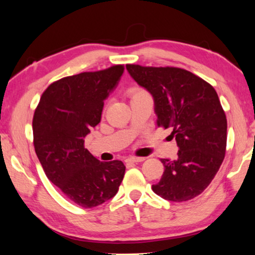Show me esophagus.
Returning a JSON list of instances; mask_svg holds the SVG:
<instances>
[{"label": "esophagus", "mask_w": 255, "mask_h": 255, "mask_svg": "<svg viewBox=\"0 0 255 255\" xmlns=\"http://www.w3.org/2000/svg\"><path fill=\"white\" fill-rule=\"evenodd\" d=\"M145 158L143 156H130V158H128L126 161L129 162V163H137V162H142L144 161Z\"/></svg>", "instance_id": "1"}]
</instances>
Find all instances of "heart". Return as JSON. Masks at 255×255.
I'll return each mask as SVG.
<instances>
[{
	"mask_svg": "<svg viewBox=\"0 0 255 255\" xmlns=\"http://www.w3.org/2000/svg\"><path fill=\"white\" fill-rule=\"evenodd\" d=\"M127 93H128V96L130 97L131 100H133V99H136V97L148 94V92L145 91L144 89L140 88V86H132V88H130V89L128 90Z\"/></svg>",
	"mask_w": 255,
	"mask_h": 255,
	"instance_id": "obj_1",
	"label": "heart"
}]
</instances>
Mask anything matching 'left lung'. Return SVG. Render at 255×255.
Segmentation results:
<instances>
[{
	"mask_svg": "<svg viewBox=\"0 0 255 255\" xmlns=\"http://www.w3.org/2000/svg\"><path fill=\"white\" fill-rule=\"evenodd\" d=\"M154 99L156 125L173 131L176 160L161 159L164 172L152 191L171 202L202 194L217 174L227 147V118L217 92L196 74L175 67L126 64Z\"/></svg>",
	"mask_w": 255,
	"mask_h": 255,
	"instance_id": "8db88e82",
	"label": "left lung"
}]
</instances>
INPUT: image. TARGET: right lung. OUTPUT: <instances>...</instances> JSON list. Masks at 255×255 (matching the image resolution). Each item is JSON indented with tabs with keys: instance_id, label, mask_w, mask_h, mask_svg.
I'll return each instance as SVG.
<instances>
[{
	"instance_id": "obj_1",
	"label": "right lung",
	"mask_w": 255,
	"mask_h": 255,
	"mask_svg": "<svg viewBox=\"0 0 255 255\" xmlns=\"http://www.w3.org/2000/svg\"><path fill=\"white\" fill-rule=\"evenodd\" d=\"M124 69L116 64L55 81L42 93L32 118L34 147L48 180L83 208L115 196L125 175L122 161H100L84 148V137L100 124L104 100Z\"/></svg>"
}]
</instances>
